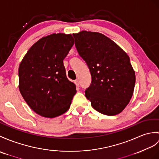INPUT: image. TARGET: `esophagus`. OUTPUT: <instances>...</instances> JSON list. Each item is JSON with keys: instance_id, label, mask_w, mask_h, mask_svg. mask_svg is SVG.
I'll use <instances>...</instances> for the list:
<instances>
[{"instance_id": "obj_1", "label": "esophagus", "mask_w": 159, "mask_h": 159, "mask_svg": "<svg viewBox=\"0 0 159 159\" xmlns=\"http://www.w3.org/2000/svg\"><path fill=\"white\" fill-rule=\"evenodd\" d=\"M75 84H76V85L77 87H79L80 83H79V79H76V80H75Z\"/></svg>"}]
</instances>
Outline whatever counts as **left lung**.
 <instances>
[{"label":"left lung","instance_id":"left-lung-1","mask_svg":"<svg viewBox=\"0 0 159 159\" xmlns=\"http://www.w3.org/2000/svg\"><path fill=\"white\" fill-rule=\"evenodd\" d=\"M73 36L91 76L85 97L99 112L108 116L119 114L129 102L135 83L129 57L101 33L82 31Z\"/></svg>","mask_w":159,"mask_h":159}]
</instances>
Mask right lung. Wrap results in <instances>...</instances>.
Returning a JSON list of instances; mask_svg holds the SVG:
<instances>
[{"instance_id":"right-lung-1","label":"right lung","mask_w":159,"mask_h":159,"mask_svg":"<svg viewBox=\"0 0 159 159\" xmlns=\"http://www.w3.org/2000/svg\"><path fill=\"white\" fill-rule=\"evenodd\" d=\"M73 45L71 34L49 35L34 44L20 63V91L40 116L56 117L70 106L76 90L66 76L64 59Z\"/></svg>"}]
</instances>
